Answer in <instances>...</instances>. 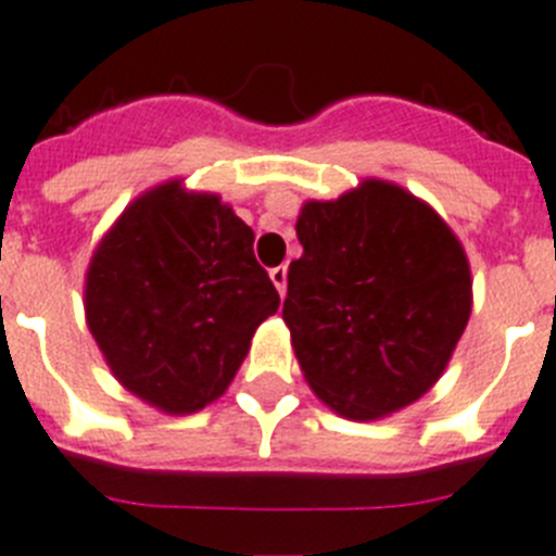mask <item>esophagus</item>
<instances>
[{"label":"esophagus","instance_id":"34e87169","mask_svg":"<svg viewBox=\"0 0 556 556\" xmlns=\"http://www.w3.org/2000/svg\"><path fill=\"white\" fill-rule=\"evenodd\" d=\"M268 277H271V282L277 285L279 296H285V288H288V266H277L268 271Z\"/></svg>","mask_w":556,"mask_h":556}]
</instances>
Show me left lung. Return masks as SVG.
<instances>
[{"instance_id": "1", "label": "left lung", "mask_w": 556, "mask_h": 556, "mask_svg": "<svg viewBox=\"0 0 556 556\" xmlns=\"http://www.w3.org/2000/svg\"><path fill=\"white\" fill-rule=\"evenodd\" d=\"M282 318L304 379L334 413L371 421L440 379L471 315V268L429 204L382 179L307 202Z\"/></svg>"}]
</instances>
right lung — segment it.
I'll return each instance as SVG.
<instances>
[{
	"instance_id": "obj_1",
	"label": "right lung",
	"mask_w": 556,
	"mask_h": 556,
	"mask_svg": "<svg viewBox=\"0 0 556 556\" xmlns=\"http://www.w3.org/2000/svg\"><path fill=\"white\" fill-rule=\"evenodd\" d=\"M279 293L252 227L213 193L179 182L135 199L85 279L88 327L118 382L166 413L216 402Z\"/></svg>"
}]
</instances>
